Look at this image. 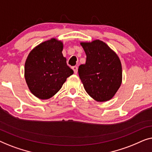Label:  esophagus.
<instances>
[{"instance_id":"34e87169","label":"esophagus","mask_w":152,"mask_h":152,"mask_svg":"<svg viewBox=\"0 0 152 152\" xmlns=\"http://www.w3.org/2000/svg\"><path fill=\"white\" fill-rule=\"evenodd\" d=\"M72 69L74 70V74H77V72H78V67L77 66H74V67H72Z\"/></svg>"}]
</instances>
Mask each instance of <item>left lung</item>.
I'll return each mask as SVG.
<instances>
[{
    "label": "left lung",
    "instance_id": "left-lung-1",
    "mask_svg": "<svg viewBox=\"0 0 152 152\" xmlns=\"http://www.w3.org/2000/svg\"><path fill=\"white\" fill-rule=\"evenodd\" d=\"M87 56L86 63L78 67V74L86 92L98 102L112 99L123 79L118 56L100 40L80 42Z\"/></svg>",
    "mask_w": 152,
    "mask_h": 152
}]
</instances>
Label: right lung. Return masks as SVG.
<instances>
[{
  "label": "right lung",
  "mask_w": 152,
  "mask_h": 152,
  "mask_svg": "<svg viewBox=\"0 0 152 152\" xmlns=\"http://www.w3.org/2000/svg\"><path fill=\"white\" fill-rule=\"evenodd\" d=\"M63 42L52 38L36 46L25 63V78L33 95L42 100L54 96L74 71L63 56Z\"/></svg>",
  "instance_id": "1"
}]
</instances>
